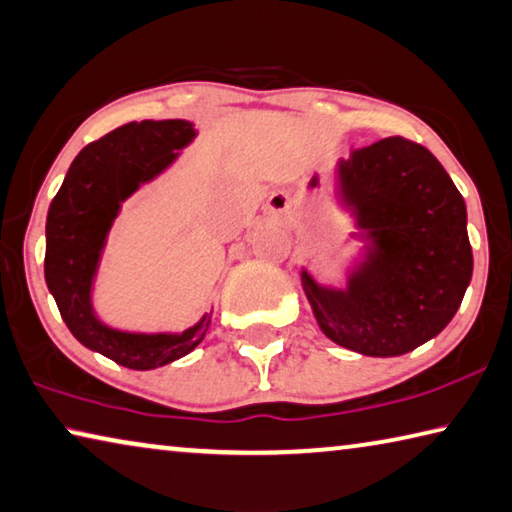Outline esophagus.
<instances>
[{
    "instance_id": "1",
    "label": "esophagus",
    "mask_w": 512,
    "mask_h": 512,
    "mask_svg": "<svg viewBox=\"0 0 512 512\" xmlns=\"http://www.w3.org/2000/svg\"><path fill=\"white\" fill-rule=\"evenodd\" d=\"M280 209H285V205H282V202H280Z\"/></svg>"
}]
</instances>
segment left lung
<instances>
[{
	"label": "left lung",
	"mask_w": 512,
	"mask_h": 512,
	"mask_svg": "<svg viewBox=\"0 0 512 512\" xmlns=\"http://www.w3.org/2000/svg\"><path fill=\"white\" fill-rule=\"evenodd\" d=\"M337 193L364 246L344 289L300 271L314 319L348 351H415L446 328L472 280L465 200L440 161L401 136L339 159Z\"/></svg>",
	"instance_id": "obj_1"
}]
</instances>
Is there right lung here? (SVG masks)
I'll use <instances>...</instances> for the list:
<instances>
[{"label": "right lung", "mask_w": 512, "mask_h": 512, "mask_svg": "<svg viewBox=\"0 0 512 512\" xmlns=\"http://www.w3.org/2000/svg\"><path fill=\"white\" fill-rule=\"evenodd\" d=\"M189 120H143L88 143L72 161L45 225V282L77 342L127 369L164 367L205 339L212 314L182 332H129L95 314L93 285L123 202L175 164L193 139Z\"/></svg>", "instance_id": "1"}]
</instances>
